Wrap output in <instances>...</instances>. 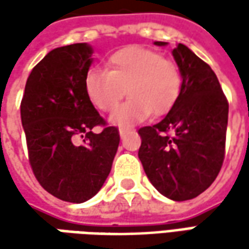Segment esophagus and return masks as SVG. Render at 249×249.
<instances>
[{
  "label": "esophagus",
  "mask_w": 249,
  "mask_h": 249,
  "mask_svg": "<svg viewBox=\"0 0 249 249\" xmlns=\"http://www.w3.org/2000/svg\"><path fill=\"white\" fill-rule=\"evenodd\" d=\"M127 133H129V130H127V129H119V134H120V137H122V139H123V137H124V136H126Z\"/></svg>",
  "instance_id": "34e87169"
}]
</instances>
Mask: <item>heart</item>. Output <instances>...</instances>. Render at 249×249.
I'll use <instances>...</instances> for the list:
<instances>
[{
    "mask_svg": "<svg viewBox=\"0 0 249 249\" xmlns=\"http://www.w3.org/2000/svg\"><path fill=\"white\" fill-rule=\"evenodd\" d=\"M84 90L91 104L102 112L117 106L125 91L130 100L110 115V123L131 126L151 113L162 116L172 109L181 91V74L176 63L137 45L124 47L107 61V71L90 69Z\"/></svg>",
    "mask_w": 249,
    "mask_h": 249,
    "instance_id": "heart-1",
    "label": "heart"
}]
</instances>
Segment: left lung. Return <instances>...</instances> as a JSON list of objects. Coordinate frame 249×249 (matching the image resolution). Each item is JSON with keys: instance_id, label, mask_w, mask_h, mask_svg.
I'll return each mask as SVG.
<instances>
[{"instance_id": "left-lung-1", "label": "left lung", "mask_w": 249, "mask_h": 249, "mask_svg": "<svg viewBox=\"0 0 249 249\" xmlns=\"http://www.w3.org/2000/svg\"><path fill=\"white\" fill-rule=\"evenodd\" d=\"M172 55L181 74V91L163 119L139 130V158L162 196L187 201L204 193L220 172L229 104L208 63L184 44H177Z\"/></svg>"}]
</instances>
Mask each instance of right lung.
I'll return each mask as SVG.
<instances>
[{"mask_svg": "<svg viewBox=\"0 0 249 249\" xmlns=\"http://www.w3.org/2000/svg\"><path fill=\"white\" fill-rule=\"evenodd\" d=\"M92 53L87 43L50 51L33 68L20 104L34 176L50 194L74 204L100 191L120 141L113 126L92 133L105 124L84 90Z\"/></svg>", "mask_w": 249, "mask_h": 249, "instance_id": "1", "label": "right lung"}]
</instances>
